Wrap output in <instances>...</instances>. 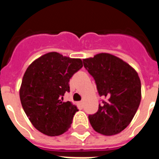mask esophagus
Segmentation results:
<instances>
[{
	"mask_svg": "<svg viewBox=\"0 0 159 159\" xmlns=\"http://www.w3.org/2000/svg\"><path fill=\"white\" fill-rule=\"evenodd\" d=\"M78 104H79V106H83V102H78Z\"/></svg>",
	"mask_w": 159,
	"mask_h": 159,
	"instance_id": "esophagus-1",
	"label": "esophagus"
}]
</instances>
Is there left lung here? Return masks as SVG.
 Wrapping results in <instances>:
<instances>
[{
    "label": "left lung",
    "mask_w": 159,
    "mask_h": 159,
    "mask_svg": "<svg viewBox=\"0 0 159 159\" xmlns=\"http://www.w3.org/2000/svg\"><path fill=\"white\" fill-rule=\"evenodd\" d=\"M84 67L95 80L102 100L98 111L88 118L95 130L114 135L124 130L134 118L141 101L138 73L120 58L99 53L83 59Z\"/></svg>",
    "instance_id": "left-lung-1"
}]
</instances>
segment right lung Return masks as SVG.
<instances>
[{
    "label": "right lung",
    "mask_w": 159,
    "mask_h": 159,
    "mask_svg": "<svg viewBox=\"0 0 159 159\" xmlns=\"http://www.w3.org/2000/svg\"><path fill=\"white\" fill-rule=\"evenodd\" d=\"M82 67L79 58L52 52L39 57L26 69L20 98L29 120L41 133L57 136L70 128L78 110L70 102L62 101L65 93L70 92L71 77Z\"/></svg>",
    "instance_id": "right-lung-1"
}]
</instances>
